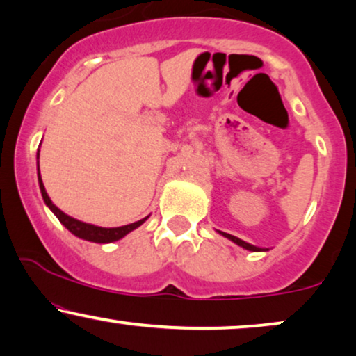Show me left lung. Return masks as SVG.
<instances>
[{
    "instance_id": "8db88e82",
    "label": "left lung",
    "mask_w": 356,
    "mask_h": 356,
    "mask_svg": "<svg viewBox=\"0 0 356 356\" xmlns=\"http://www.w3.org/2000/svg\"><path fill=\"white\" fill-rule=\"evenodd\" d=\"M218 233H220L221 236H225V238H227V239H229V241H233L234 244L241 245V248H243V249L252 250V252H262V250H268V249H262V248H257V245H252V244L245 243V241L239 239V238H236V236H231V234H227V233H222V231H218Z\"/></svg>"
}]
</instances>
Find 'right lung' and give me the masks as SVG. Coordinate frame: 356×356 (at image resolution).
I'll list each match as a JSON object with an SVG mask.
<instances>
[{
    "instance_id": "obj_1",
    "label": "right lung",
    "mask_w": 356,
    "mask_h": 356,
    "mask_svg": "<svg viewBox=\"0 0 356 356\" xmlns=\"http://www.w3.org/2000/svg\"><path fill=\"white\" fill-rule=\"evenodd\" d=\"M39 156H40V151H37V177H39V187H40V192H42V198H44L45 205L50 208L51 213H54V215L58 218L61 225H63L66 229L70 231L71 234H74L76 238L89 241V243H97V244L115 243V241L125 238L127 234L131 233V231L136 229V227L143 225V222L149 218V216H146V218H143V220L135 221V222H131V225H127V226L101 227V226H96V225H89V222L79 221V220H76V218H73V216L66 215V213L61 211L60 208L56 207L55 203L50 200L49 193H47V191H45L44 182H42V177H40Z\"/></svg>"
}]
</instances>
